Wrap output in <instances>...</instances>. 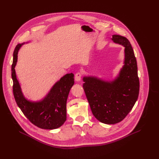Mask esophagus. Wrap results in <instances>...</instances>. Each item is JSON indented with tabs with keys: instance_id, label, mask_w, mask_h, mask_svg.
<instances>
[{
	"instance_id": "esophagus-1",
	"label": "esophagus",
	"mask_w": 159,
	"mask_h": 159,
	"mask_svg": "<svg viewBox=\"0 0 159 159\" xmlns=\"http://www.w3.org/2000/svg\"><path fill=\"white\" fill-rule=\"evenodd\" d=\"M81 72H77L75 74V80L76 81H80L81 79Z\"/></svg>"
}]
</instances>
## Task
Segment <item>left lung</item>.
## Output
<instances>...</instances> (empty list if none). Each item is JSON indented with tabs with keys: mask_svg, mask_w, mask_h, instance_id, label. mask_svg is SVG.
Returning <instances> with one entry per match:
<instances>
[{
	"mask_svg": "<svg viewBox=\"0 0 159 159\" xmlns=\"http://www.w3.org/2000/svg\"><path fill=\"white\" fill-rule=\"evenodd\" d=\"M112 40L125 47L124 65L118 76L112 81L93 76L83 78L93 115L106 124L118 123L125 118L138 99L140 88L137 59L130 42L119 35H113Z\"/></svg>",
	"mask_w": 159,
	"mask_h": 159,
	"instance_id": "1",
	"label": "left lung"
}]
</instances>
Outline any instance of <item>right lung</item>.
<instances>
[{"label":"right lung","mask_w":159,"mask_h":159,"mask_svg":"<svg viewBox=\"0 0 159 159\" xmlns=\"http://www.w3.org/2000/svg\"><path fill=\"white\" fill-rule=\"evenodd\" d=\"M24 44H18L13 52L11 78L15 100L25 116L34 125L44 129H57L66 120V100L74 84V74L70 73L65 75L56 83L41 101L34 102L28 100L21 91L15 70L18 51Z\"/></svg>","instance_id":"1"}]
</instances>
